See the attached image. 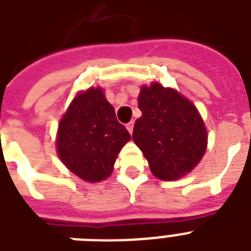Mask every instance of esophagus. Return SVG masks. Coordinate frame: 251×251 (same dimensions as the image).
I'll list each match as a JSON object with an SVG mask.
<instances>
[{
    "label": "esophagus",
    "instance_id": "1",
    "mask_svg": "<svg viewBox=\"0 0 251 251\" xmlns=\"http://www.w3.org/2000/svg\"><path fill=\"white\" fill-rule=\"evenodd\" d=\"M126 129L129 130V133L130 134H133V129H134V122L133 121H130L127 125H126Z\"/></svg>",
    "mask_w": 251,
    "mask_h": 251
}]
</instances>
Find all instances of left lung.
Returning a JSON list of instances; mask_svg holds the SVG:
<instances>
[{"label":"left lung","mask_w":251,"mask_h":251,"mask_svg":"<svg viewBox=\"0 0 251 251\" xmlns=\"http://www.w3.org/2000/svg\"><path fill=\"white\" fill-rule=\"evenodd\" d=\"M142 117L135 121L133 141L157 178L172 181L198 164L207 147V130L187 99L160 83L142 87L138 98Z\"/></svg>","instance_id":"8db88e82"}]
</instances>
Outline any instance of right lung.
Wrapping results in <instances>:
<instances>
[{"mask_svg": "<svg viewBox=\"0 0 251 251\" xmlns=\"http://www.w3.org/2000/svg\"><path fill=\"white\" fill-rule=\"evenodd\" d=\"M130 138L101 88H90L75 96L61 120L57 151L74 175L98 182L109 177L118 152Z\"/></svg>", "mask_w": 251, "mask_h": 251, "instance_id": "obj_1", "label": "right lung"}]
</instances>
